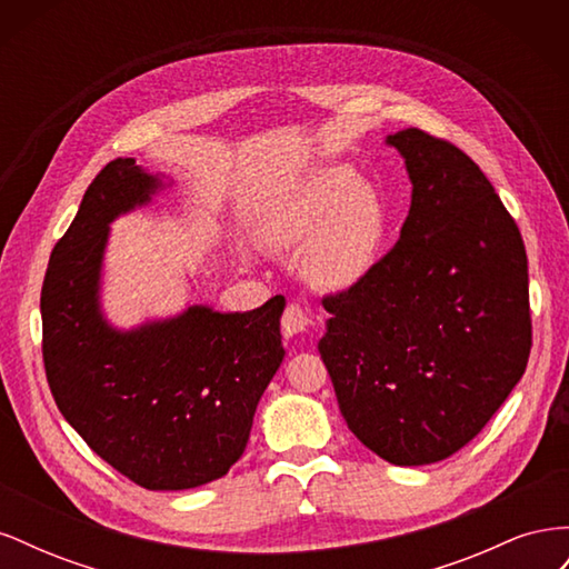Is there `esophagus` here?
Listing matches in <instances>:
<instances>
[{
  "label": "esophagus",
  "instance_id": "1",
  "mask_svg": "<svg viewBox=\"0 0 569 569\" xmlns=\"http://www.w3.org/2000/svg\"><path fill=\"white\" fill-rule=\"evenodd\" d=\"M313 325H316L313 316L308 313L301 303L291 301L284 308V313H282V335L284 337H297L301 332H308Z\"/></svg>",
  "mask_w": 569,
  "mask_h": 569
}]
</instances>
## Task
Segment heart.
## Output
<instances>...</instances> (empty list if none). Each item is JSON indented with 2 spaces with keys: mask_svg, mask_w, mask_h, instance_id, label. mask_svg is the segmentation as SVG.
<instances>
[{
  "mask_svg": "<svg viewBox=\"0 0 569 569\" xmlns=\"http://www.w3.org/2000/svg\"><path fill=\"white\" fill-rule=\"evenodd\" d=\"M385 232V211L372 189L353 182L347 168H322L287 209L274 216L266 239L278 249H306V272L322 289H349L375 263Z\"/></svg>",
  "mask_w": 569,
  "mask_h": 569,
  "instance_id": "1",
  "label": "heart"
}]
</instances>
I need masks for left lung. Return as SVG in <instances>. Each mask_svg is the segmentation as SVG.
I'll use <instances>...</instances> for the list:
<instances>
[{
  "label": "left lung",
  "mask_w": 569,
  "mask_h": 569,
  "mask_svg": "<svg viewBox=\"0 0 569 569\" xmlns=\"http://www.w3.org/2000/svg\"><path fill=\"white\" fill-rule=\"evenodd\" d=\"M387 144L406 159L408 218L363 280L322 299L318 349L360 443L427 465L472 441L525 375L527 251L468 153L420 128Z\"/></svg>",
  "instance_id": "left-lung-1"
}]
</instances>
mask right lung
I'll use <instances>...</instances> for the list:
<instances>
[{
  "instance_id": "add662e5",
  "label": "right lung",
  "mask_w": 569,
  "mask_h": 569,
  "mask_svg": "<svg viewBox=\"0 0 569 569\" xmlns=\"http://www.w3.org/2000/svg\"><path fill=\"white\" fill-rule=\"evenodd\" d=\"M161 187L116 159L82 197L51 251L40 311L51 396L84 443L151 491L194 489L244 453L258 401L284 349L278 295L249 313L189 306L178 318L120 332L101 318L99 274L109 222Z\"/></svg>"
}]
</instances>
